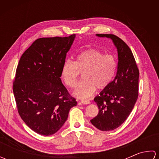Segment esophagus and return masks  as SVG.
Returning a JSON list of instances; mask_svg holds the SVG:
<instances>
[{
  "instance_id": "34e87169",
  "label": "esophagus",
  "mask_w": 159,
  "mask_h": 159,
  "mask_svg": "<svg viewBox=\"0 0 159 159\" xmlns=\"http://www.w3.org/2000/svg\"><path fill=\"white\" fill-rule=\"evenodd\" d=\"M80 102L83 104H89L91 103V102L89 100H80Z\"/></svg>"
}]
</instances>
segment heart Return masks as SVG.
<instances>
[{
    "instance_id": "heart-1",
    "label": "heart",
    "mask_w": 159,
    "mask_h": 159,
    "mask_svg": "<svg viewBox=\"0 0 159 159\" xmlns=\"http://www.w3.org/2000/svg\"><path fill=\"white\" fill-rule=\"evenodd\" d=\"M117 63L116 57L95 48L83 50L76 57L75 61L67 60L63 63L61 77L70 88L76 87L80 73L84 80L80 82L74 95L79 98H88L95 92L96 87L102 89L109 86L116 75Z\"/></svg>"
}]
</instances>
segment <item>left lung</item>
Masks as SVG:
<instances>
[{"mask_svg": "<svg viewBox=\"0 0 159 159\" xmlns=\"http://www.w3.org/2000/svg\"><path fill=\"white\" fill-rule=\"evenodd\" d=\"M111 38L118 53L117 71L110 85L94 98L99 111L91 122L102 131L120 126L129 116L139 96V72L131 50L122 39L112 34H96Z\"/></svg>", "mask_w": 159, "mask_h": 159, "instance_id": "1", "label": "left lung"}]
</instances>
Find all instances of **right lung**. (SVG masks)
Instances as JSON below:
<instances>
[{
    "mask_svg": "<svg viewBox=\"0 0 159 159\" xmlns=\"http://www.w3.org/2000/svg\"><path fill=\"white\" fill-rule=\"evenodd\" d=\"M75 34L36 39L22 54L16 69L13 92L25 123L42 135L58 131L76 99L61 82V69Z\"/></svg>",
    "mask_w": 159,
    "mask_h": 159,
    "instance_id": "add662e5",
    "label": "right lung"
}]
</instances>
